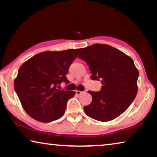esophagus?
Returning <instances> with one entry per match:
<instances>
[{
    "label": "esophagus",
    "mask_w": 157,
    "mask_h": 157,
    "mask_svg": "<svg viewBox=\"0 0 157 157\" xmlns=\"http://www.w3.org/2000/svg\"><path fill=\"white\" fill-rule=\"evenodd\" d=\"M75 93H76V94H77V95H79L82 94V91H78V90H76V91H75Z\"/></svg>",
    "instance_id": "34e87169"
}]
</instances>
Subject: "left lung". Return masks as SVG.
Listing matches in <instances>:
<instances>
[{
	"label": "left lung",
	"instance_id": "obj_1",
	"mask_svg": "<svg viewBox=\"0 0 157 157\" xmlns=\"http://www.w3.org/2000/svg\"><path fill=\"white\" fill-rule=\"evenodd\" d=\"M93 80L100 81V91H89L92 102L84 112L98 121H112L126 111L136 98L139 71L131 57L107 44H96L81 50Z\"/></svg>",
	"mask_w": 157,
	"mask_h": 157
}]
</instances>
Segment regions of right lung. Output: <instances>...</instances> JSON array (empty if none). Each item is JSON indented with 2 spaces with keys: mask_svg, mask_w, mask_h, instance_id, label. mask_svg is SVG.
Masks as SVG:
<instances>
[{
  "mask_svg": "<svg viewBox=\"0 0 157 157\" xmlns=\"http://www.w3.org/2000/svg\"><path fill=\"white\" fill-rule=\"evenodd\" d=\"M80 49L46 51L35 55L21 65L14 89L23 108L32 118L50 123L64 114L66 103L75 92L57 89ZM59 88V87H58Z\"/></svg>",
  "mask_w": 157,
  "mask_h": 157,
  "instance_id": "1",
  "label": "right lung"
}]
</instances>
